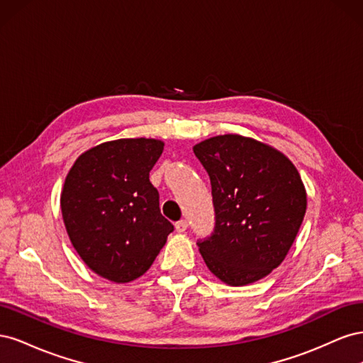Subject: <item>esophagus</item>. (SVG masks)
<instances>
[{
	"label": "esophagus",
	"mask_w": 363,
	"mask_h": 363,
	"mask_svg": "<svg viewBox=\"0 0 363 363\" xmlns=\"http://www.w3.org/2000/svg\"><path fill=\"white\" fill-rule=\"evenodd\" d=\"M186 228H188V221H186V219H180L179 223H175V230H177V233L186 232Z\"/></svg>",
	"instance_id": "esophagus-1"
}]
</instances>
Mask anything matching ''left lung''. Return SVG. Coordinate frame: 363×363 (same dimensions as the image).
<instances>
[{
    "mask_svg": "<svg viewBox=\"0 0 363 363\" xmlns=\"http://www.w3.org/2000/svg\"><path fill=\"white\" fill-rule=\"evenodd\" d=\"M211 177L215 230L199 242L207 268L230 286L276 269L301 227L307 194L295 164L271 145L240 135L194 145Z\"/></svg>",
    "mask_w": 363,
    "mask_h": 363,
    "instance_id": "left-lung-1",
    "label": "left lung"
}]
</instances>
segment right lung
Here are the masks:
<instances>
[{
	"instance_id": "add662e5",
	"label": "right lung",
	"mask_w": 363,
	"mask_h": 363,
	"mask_svg": "<svg viewBox=\"0 0 363 363\" xmlns=\"http://www.w3.org/2000/svg\"><path fill=\"white\" fill-rule=\"evenodd\" d=\"M163 145L147 138L103 142L77 157L65 179V228L87 268L103 279L128 283L144 276L174 230L150 182Z\"/></svg>"
}]
</instances>
